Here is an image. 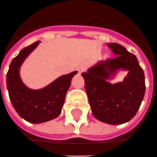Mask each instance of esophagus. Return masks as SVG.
<instances>
[{"label":"esophagus","instance_id":"1","mask_svg":"<svg viewBox=\"0 0 157 157\" xmlns=\"http://www.w3.org/2000/svg\"><path fill=\"white\" fill-rule=\"evenodd\" d=\"M85 69H86V67H85V65H79V66L77 67V70H78V72H79V73H82L83 72H85Z\"/></svg>","mask_w":157,"mask_h":157}]
</instances>
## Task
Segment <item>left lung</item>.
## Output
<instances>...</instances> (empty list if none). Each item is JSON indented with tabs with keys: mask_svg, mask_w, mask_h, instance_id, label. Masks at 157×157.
Wrapping results in <instances>:
<instances>
[{
	"mask_svg": "<svg viewBox=\"0 0 157 157\" xmlns=\"http://www.w3.org/2000/svg\"><path fill=\"white\" fill-rule=\"evenodd\" d=\"M115 56L97 61L83 72L85 90L93 115L109 125H121L131 121L141 105L145 81L137 57L115 43L107 44ZM126 71L121 82L110 83L119 71Z\"/></svg>",
	"mask_w": 157,
	"mask_h": 157,
	"instance_id": "obj_1",
	"label": "left lung"
}]
</instances>
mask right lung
Listing matches in <instances>:
<instances>
[{"instance_id":"add662e5","label":"right lung","mask_w":157,"mask_h":157,"mask_svg":"<svg viewBox=\"0 0 157 157\" xmlns=\"http://www.w3.org/2000/svg\"><path fill=\"white\" fill-rule=\"evenodd\" d=\"M39 43L37 41L23 48L13 59L6 74V87L14 109L20 117L33 124L48 121L60 115L72 77L78 72L60 76L42 89L26 86L20 77V67Z\"/></svg>"}]
</instances>
